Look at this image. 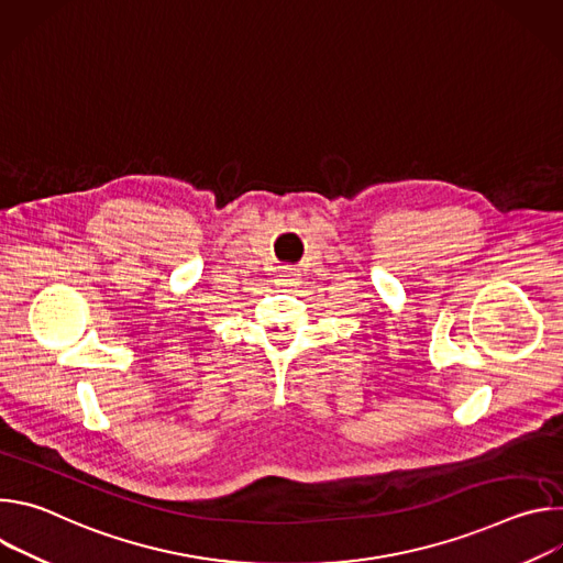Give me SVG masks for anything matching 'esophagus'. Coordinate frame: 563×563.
I'll use <instances>...</instances> for the list:
<instances>
[{"label":"esophagus","instance_id":"esophagus-1","mask_svg":"<svg viewBox=\"0 0 563 563\" xmlns=\"http://www.w3.org/2000/svg\"><path fill=\"white\" fill-rule=\"evenodd\" d=\"M298 272L296 269H291V267H283L280 272H278V285H283V287H294L296 285V280H298Z\"/></svg>","mask_w":563,"mask_h":563}]
</instances>
